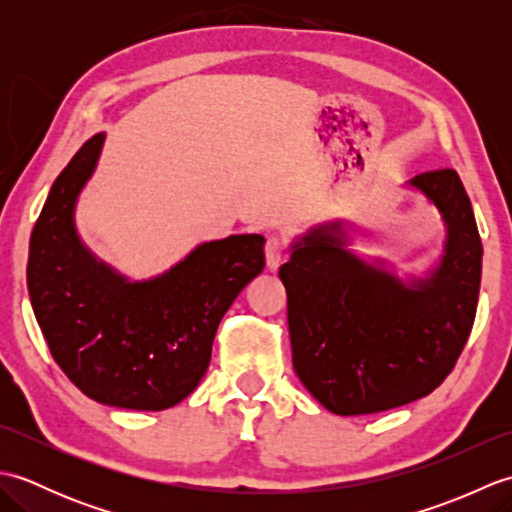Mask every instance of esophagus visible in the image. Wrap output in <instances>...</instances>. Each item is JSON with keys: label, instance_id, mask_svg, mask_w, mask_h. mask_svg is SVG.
I'll return each instance as SVG.
<instances>
[{"label": "esophagus", "instance_id": "34e87169", "mask_svg": "<svg viewBox=\"0 0 512 512\" xmlns=\"http://www.w3.org/2000/svg\"><path fill=\"white\" fill-rule=\"evenodd\" d=\"M288 255V242L284 237L270 235L266 239V264L270 270H277Z\"/></svg>", "mask_w": 512, "mask_h": 512}]
</instances>
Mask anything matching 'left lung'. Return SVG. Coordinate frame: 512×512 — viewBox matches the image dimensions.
Wrapping results in <instances>:
<instances>
[{"instance_id":"obj_1","label":"left lung","mask_w":512,"mask_h":512,"mask_svg":"<svg viewBox=\"0 0 512 512\" xmlns=\"http://www.w3.org/2000/svg\"><path fill=\"white\" fill-rule=\"evenodd\" d=\"M447 224L440 266L405 284L345 248L341 222L312 228L279 268L292 365L339 416L387 411L431 394L455 367L475 321L482 239L455 169L409 180Z\"/></svg>"}]
</instances>
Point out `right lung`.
<instances>
[{"label":"right lung","instance_id":"obj_1","mask_svg":"<svg viewBox=\"0 0 512 512\" xmlns=\"http://www.w3.org/2000/svg\"><path fill=\"white\" fill-rule=\"evenodd\" d=\"M103 140L96 134L76 151L32 228L30 303L52 358L85 396L121 409H169L198 387L217 325L264 270V237L206 242L165 275L127 281L74 228V204Z\"/></svg>","mask_w":512,"mask_h":512}]
</instances>
